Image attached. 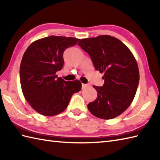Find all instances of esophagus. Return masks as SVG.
Segmentation results:
<instances>
[{
	"label": "esophagus",
	"instance_id": "esophagus-1",
	"mask_svg": "<svg viewBox=\"0 0 160 160\" xmlns=\"http://www.w3.org/2000/svg\"><path fill=\"white\" fill-rule=\"evenodd\" d=\"M89 87V84H82V89H86V88Z\"/></svg>",
	"mask_w": 160,
	"mask_h": 160
}]
</instances>
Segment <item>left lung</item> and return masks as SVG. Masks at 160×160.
<instances>
[{
    "label": "left lung",
    "instance_id": "left-lung-1",
    "mask_svg": "<svg viewBox=\"0 0 160 160\" xmlns=\"http://www.w3.org/2000/svg\"><path fill=\"white\" fill-rule=\"evenodd\" d=\"M78 45L89 53L96 70L104 73L103 86H93L98 96L88 109L104 120L118 117L130 106L137 91L140 73L134 56L120 40L108 35L84 38Z\"/></svg>",
    "mask_w": 160,
    "mask_h": 160
}]
</instances>
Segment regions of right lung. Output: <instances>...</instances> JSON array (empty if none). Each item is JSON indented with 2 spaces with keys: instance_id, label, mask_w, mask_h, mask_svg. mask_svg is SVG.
Here are the masks:
<instances>
[{
  "instance_id": "add662e5",
  "label": "right lung",
  "mask_w": 160,
  "mask_h": 160,
  "mask_svg": "<svg viewBox=\"0 0 160 160\" xmlns=\"http://www.w3.org/2000/svg\"><path fill=\"white\" fill-rule=\"evenodd\" d=\"M80 39L50 36L33 42L24 53L20 67L24 97L38 113L53 116L66 109L71 96L81 90L78 80H64L56 74L62 69L63 53Z\"/></svg>"
}]
</instances>
